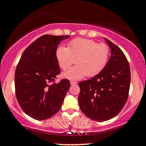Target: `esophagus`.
Returning <instances> with one entry per match:
<instances>
[{
	"label": "esophagus",
	"mask_w": 146,
	"mask_h": 146,
	"mask_svg": "<svg viewBox=\"0 0 146 146\" xmlns=\"http://www.w3.org/2000/svg\"><path fill=\"white\" fill-rule=\"evenodd\" d=\"M70 83H71V86H74V85H75L77 84L76 82H74V81H71L70 82Z\"/></svg>",
	"instance_id": "esophagus-1"
}]
</instances>
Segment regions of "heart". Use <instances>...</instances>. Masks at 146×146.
I'll return each mask as SVG.
<instances>
[{
    "label": "heart",
    "instance_id": "1",
    "mask_svg": "<svg viewBox=\"0 0 146 146\" xmlns=\"http://www.w3.org/2000/svg\"><path fill=\"white\" fill-rule=\"evenodd\" d=\"M109 55V47L106 44L85 38L72 40L68 47L58 46L56 53L57 60L64 71L67 70L75 60L77 65L63 73L64 78L72 80L98 75L106 66Z\"/></svg>",
    "mask_w": 146,
    "mask_h": 146
}]
</instances>
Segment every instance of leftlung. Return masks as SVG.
Wrapping results in <instances>:
<instances>
[{"label":"left lung","instance_id":"8db88e82","mask_svg":"<svg viewBox=\"0 0 146 146\" xmlns=\"http://www.w3.org/2000/svg\"><path fill=\"white\" fill-rule=\"evenodd\" d=\"M110 46V56L101 73L78 83L80 108L94 121H105L120 113L126 103L130 85L128 61L119 47L105 38Z\"/></svg>","mask_w":146,"mask_h":146}]
</instances>
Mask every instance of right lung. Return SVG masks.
<instances>
[{
  "mask_svg": "<svg viewBox=\"0 0 146 146\" xmlns=\"http://www.w3.org/2000/svg\"><path fill=\"white\" fill-rule=\"evenodd\" d=\"M69 36L44 35L22 54L15 72V92L20 106L36 120H45L59 111L70 82H56L60 68L56 53L61 40Z\"/></svg>",
  "mask_w": 146,
  "mask_h": 146,
  "instance_id": "1",
  "label": "right lung"
}]
</instances>
